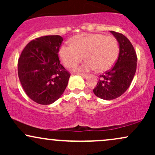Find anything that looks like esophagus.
<instances>
[{
  "instance_id": "obj_1",
  "label": "esophagus",
  "mask_w": 155,
  "mask_h": 155,
  "mask_svg": "<svg viewBox=\"0 0 155 155\" xmlns=\"http://www.w3.org/2000/svg\"><path fill=\"white\" fill-rule=\"evenodd\" d=\"M79 75L81 76H82L83 78H86L87 76V74H80Z\"/></svg>"
}]
</instances>
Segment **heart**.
<instances>
[{"mask_svg": "<svg viewBox=\"0 0 155 155\" xmlns=\"http://www.w3.org/2000/svg\"><path fill=\"white\" fill-rule=\"evenodd\" d=\"M119 46L116 38L101 33H83L71 38V44L62 46L60 57L67 68L75 66L84 58L87 61L75 72H86L97 69L104 72L110 69L118 58Z\"/></svg>", "mask_w": 155, "mask_h": 155, "instance_id": "heart-1", "label": "heart"}]
</instances>
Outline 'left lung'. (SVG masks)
Here are the masks:
<instances>
[{"label":"left lung","instance_id":"left-lung-1","mask_svg":"<svg viewBox=\"0 0 155 155\" xmlns=\"http://www.w3.org/2000/svg\"><path fill=\"white\" fill-rule=\"evenodd\" d=\"M117 39L120 47L117 60L110 71L100 76L94 94L103 100L117 98L124 93L132 82L136 71L137 56L132 44L121 33L110 31Z\"/></svg>","mask_w":155,"mask_h":155}]
</instances>
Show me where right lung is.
Listing matches in <instances>:
<instances>
[{"instance_id":"add662e5","label":"right lung","mask_w":155,"mask_h":155,"mask_svg":"<svg viewBox=\"0 0 155 155\" xmlns=\"http://www.w3.org/2000/svg\"><path fill=\"white\" fill-rule=\"evenodd\" d=\"M63 38L46 35L31 41L18 60V76L27 95L38 104L50 105L63 95L70 74L60 64L59 49Z\"/></svg>"}]
</instances>
